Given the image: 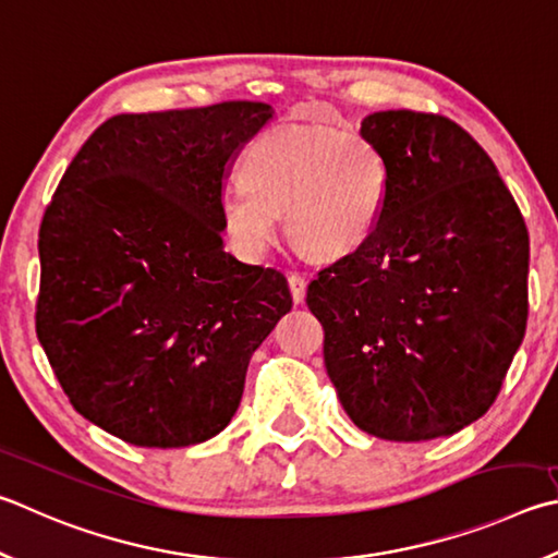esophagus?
<instances>
[{"label": "esophagus", "mask_w": 558, "mask_h": 558, "mask_svg": "<svg viewBox=\"0 0 558 558\" xmlns=\"http://www.w3.org/2000/svg\"><path fill=\"white\" fill-rule=\"evenodd\" d=\"M288 286H290L292 302H295V305H302V302H305V292H307L305 276H300V272H290Z\"/></svg>", "instance_id": "1"}]
</instances>
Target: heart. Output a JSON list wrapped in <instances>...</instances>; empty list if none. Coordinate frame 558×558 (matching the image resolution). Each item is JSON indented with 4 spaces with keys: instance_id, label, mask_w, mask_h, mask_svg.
<instances>
[{
    "instance_id": "obj_1",
    "label": "heart",
    "mask_w": 558,
    "mask_h": 558,
    "mask_svg": "<svg viewBox=\"0 0 558 558\" xmlns=\"http://www.w3.org/2000/svg\"><path fill=\"white\" fill-rule=\"evenodd\" d=\"M241 185L219 197L221 227L246 256L276 239L278 217L300 253L339 260L356 253L378 229L390 195L380 150L351 131L276 126L241 160Z\"/></svg>"
}]
</instances>
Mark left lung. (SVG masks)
Segmentation results:
<instances>
[{
	"label": "left lung",
	"instance_id": "left-lung-1",
	"mask_svg": "<svg viewBox=\"0 0 558 558\" xmlns=\"http://www.w3.org/2000/svg\"><path fill=\"white\" fill-rule=\"evenodd\" d=\"M361 136L390 173L373 236L310 282L324 366L351 422L388 441L469 427L498 398L526 329L530 234L469 131L373 111Z\"/></svg>",
	"mask_w": 558,
	"mask_h": 558
}]
</instances>
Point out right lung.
<instances>
[{
	"label": "right lung",
	"instance_id": "add662e5",
	"mask_svg": "<svg viewBox=\"0 0 558 558\" xmlns=\"http://www.w3.org/2000/svg\"><path fill=\"white\" fill-rule=\"evenodd\" d=\"M270 105L117 114L77 150L40 221L36 333L70 404L134 447L227 427L288 280L225 251L219 197Z\"/></svg>",
	"mask_w": 558,
	"mask_h": 558
}]
</instances>
